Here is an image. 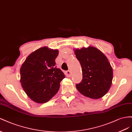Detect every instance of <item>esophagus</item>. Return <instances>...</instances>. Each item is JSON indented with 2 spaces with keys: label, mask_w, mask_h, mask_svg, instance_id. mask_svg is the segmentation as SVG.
<instances>
[{
  "label": "esophagus",
  "mask_w": 132,
  "mask_h": 132,
  "mask_svg": "<svg viewBox=\"0 0 132 132\" xmlns=\"http://www.w3.org/2000/svg\"><path fill=\"white\" fill-rule=\"evenodd\" d=\"M66 76H67V77H70V76H71V75H72V73H71V71L68 70V71H66Z\"/></svg>",
  "instance_id": "esophagus-1"
}]
</instances>
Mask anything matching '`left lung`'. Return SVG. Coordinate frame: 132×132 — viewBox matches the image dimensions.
Returning <instances> with one entry per match:
<instances>
[{
    "label": "left lung",
    "mask_w": 132,
    "mask_h": 132,
    "mask_svg": "<svg viewBox=\"0 0 132 132\" xmlns=\"http://www.w3.org/2000/svg\"><path fill=\"white\" fill-rule=\"evenodd\" d=\"M80 62L83 80L76 85L82 95L92 99H99L108 92L112 85L113 69L107 57L95 47L74 48Z\"/></svg>",
    "instance_id": "left-lung-1"
}]
</instances>
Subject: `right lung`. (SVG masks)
Segmentation results:
<instances>
[{
  "mask_svg": "<svg viewBox=\"0 0 132 132\" xmlns=\"http://www.w3.org/2000/svg\"><path fill=\"white\" fill-rule=\"evenodd\" d=\"M57 49L38 48L26 57L20 69V82L27 96L37 103H44L57 93L65 75L55 66Z\"/></svg>",
  "mask_w": 132,
  "mask_h": 132,
  "instance_id": "obj_1",
  "label": "right lung"
}]
</instances>
